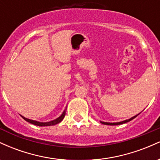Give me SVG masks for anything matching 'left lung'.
<instances>
[{"label":"left lung","instance_id":"1","mask_svg":"<svg viewBox=\"0 0 160 160\" xmlns=\"http://www.w3.org/2000/svg\"><path fill=\"white\" fill-rule=\"evenodd\" d=\"M140 113H138V114L136 115V116H134L133 117H132V118L128 119V120H124V121H122V122H102L101 121V122H102V124H104V125H109V126H117V125H121V124H123V123H126V122H129V121H131L132 120H133V119H135V117H137V116H138Z\"/></svg>","mask_w":160,"mask_h":160}]
</instances>
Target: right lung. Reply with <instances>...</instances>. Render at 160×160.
Masks as SVG:
<instances>
[{"mask_svg": "<svg viewBox=\"0 0 160 160\" xmlns=\"http://www.w3.org/2000/svg\"><path fill=\"white\" fill-rule=\"evenodd\" d=\"M65 111H64L63 113H62V114L59 117H58V118L56 119V120H52V121H50V122H38V121H35V120H29V119L25 118V117H22V116H21V117H22V118L25 121H27V122H30V123H32V124L36 125V126H54V125H56V124L59 123V122H61L62 120H63L64 117H65Z\"/></svg>", "mask_w": 160, "mask_h": 160, "instance_id": "1", "label": "right lung"}]
</instances>
